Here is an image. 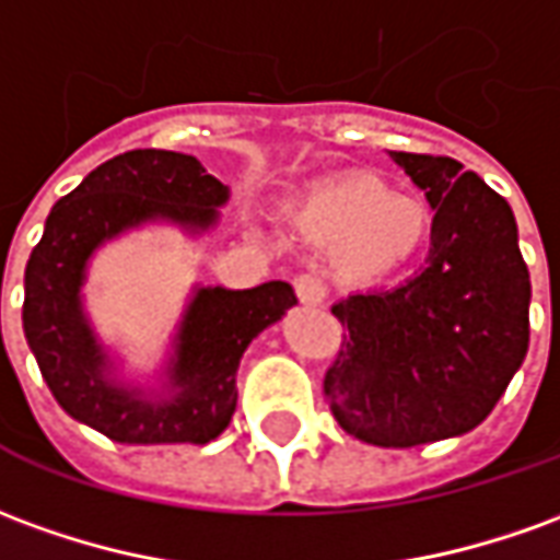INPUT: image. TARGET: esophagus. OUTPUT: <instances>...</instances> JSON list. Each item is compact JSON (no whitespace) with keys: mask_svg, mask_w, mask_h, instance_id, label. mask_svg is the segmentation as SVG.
<instances>
[{"mask_svg":"<svg viewBox=\"0 0 560 560\" xmlns=\"http://www.w3.org/2000/svg\"><path fill=\"white\" fill-rule=\"evenodd\" d=\"M293 291L300 296V303H306V306H320V303L327 300V284H324L318 276H312V272L296 276V279H293Z\"/></svg>","mask_w":560,"mask_h":560,"instance_id":"1","label":"esophagus"}]
</instances>
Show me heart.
Instances as JSON below:
<instances>
[{
  "mask_svg": "<svg viewBox=\"0 0 560 560\" xmlns=\"http://www.w3.org/2000/svg\"><path fill=\"white\" fill-rule=\"evenodd\" d=\"M308 240L339 245V267L361 281L385 279L416 257L430 236L428 202L390 190L382 178L358 172L315 187L296 209Z\"/></svg>",
  "mask_w": 560,
  "mask_h": 560,
  "instance_id": "b5f03b06",
  "label": "heart"
}]
</instances>
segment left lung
Wrapping results in <instances>:
<instances>
[{
  "mask_svg": "<svg viewBox=\"0 0 560 560\" xmlns=\"http://www.w3.org/2000/svg\"><path fill=\"white\" fill-rule=\"evenodd\" d=\"M433 206L418 276L354 293L324 373L339 428L382 448L460 436L498 406L530 339V276L506 199L440 154L394 151Z\"/></svg>",
  "mask_w": 560,
  "mask_h": 560,
  "instance_id": "left-lung-1",
  "label": "left lung"
}]
</instances>
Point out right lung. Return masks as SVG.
Returning a JSON list of instances; mask_svg holds the SVG:
<instances>
[{
  "label": "right lung",
  "instance_id": "add662e5",
  "mask_svg": "<svg viewBox=\"0 0 560 560\" xmlns=\"http://www.w3.org/2000/svg\"><path fill=\"white\" fill-rule=\"evenodd\" d=\"M226 187L197 158L139 148L105 160L50 209L45 236L26 264L23 334L62 409L108 440L127 445H206L236 412V366L254 336L296 303L291 284L252 291L202 288L187 308L166 402L136 400L103 378V351L81 315L78 288L90 252L124 226L172 218L209 226Z\"/></svg>",
  "mask_w": 560,
  "mask_h": 560
}]
</instances>
